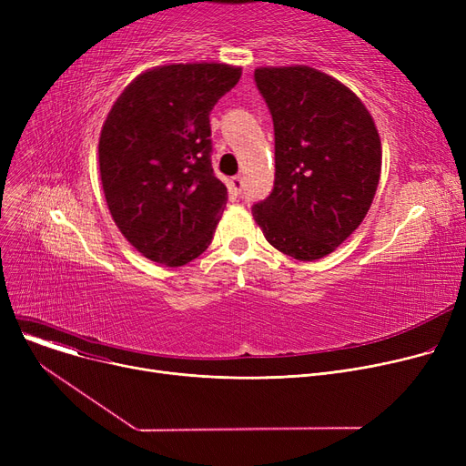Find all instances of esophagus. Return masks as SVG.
Wrapping results in <instances>:
<instances>
[{
	"mask_svg": "<svg viewBox=\"0 0 466 466\" xmlns=\"http://www.w3.org/2000/svg\"><path fill=\"white\" fill-rule=\"evenodd\" d=\"M228 188H230L234 194H239V192H241V188H243V179H241L239 176L230 177V181H228Z\"/></svg>",
	"mask_w": 466,
	"mask_h": 466,
	"instance_id": "34e87169",
	"label": "esophagus"
}]
</instances>
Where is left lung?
Listing matches in <instances>:
<instances>
[{
	"mask_svg": "<svg viewBox=\"0 0 466 466\" xmlns=\"http://www.w3.org/2000/svg\"><path fill=\"white\" fill-rule=\"evenodd\" d=\"M276 132L274 190L253 206L278 251L317 260L362 223L378 190L381 141L370 111L344 83L309 66L257 67Z\"/></svg>",
	"mask_w": 466,
	"mask_h": 466,
	"instance_id": "8db88e82",
	"label": "left lung"
}]
</instances>
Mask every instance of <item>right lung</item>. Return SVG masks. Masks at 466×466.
<instances>
[{
    "label": "right lung",
    "instance_id": "1",
    "mask_svg": "<svg viewBox=\"0 0 466 466\" xmlns=\"http://www.w3.org/2000/svg\"><path fill=\"white\" fill-rule=\"evenodd\" d=\"M239 77L230 64L157 66L107 113L97 143L106 202L145 258L177 268L211 243L228 194L211 167L209 111Z\"/></svg>",
    "mask_w": 466,
    "mask_h": 466
}]
</instances>
